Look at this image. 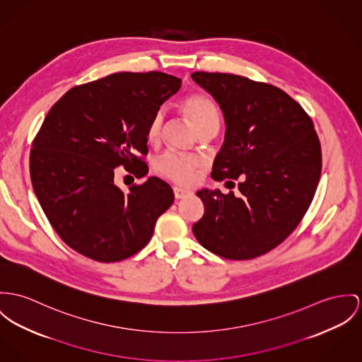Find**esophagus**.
I'll return each mask as SVG.
<instances>
[{
  "label": "esophagus",
  "instance_id": "esophagus-1",
  "mask_svg": "<svg viewBox=\"0 0 362 362\" xmlns=\"http://www.w3.org/2000/svg\"><path fill=\"white\" fill-rule=\"evenodd\" d=\"M173 194H175V198H176V199H182V198L187 197L190 193H189L187 190L180 189V187H175V189H173Z\"/></svg>",
  "mask_w": 362,
  "mask_h": 362
}]
</instances>
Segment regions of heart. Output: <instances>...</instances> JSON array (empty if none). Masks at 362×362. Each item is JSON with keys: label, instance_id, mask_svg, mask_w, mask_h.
<instances>
[{"label": "heart", "instance_id": "heart-1", "mask_svg": "<svg viewBox=\"0 0 362 362\" xmlns=\"http://www.w3.org/2000/svg\"><path fill=\"white\" fill-rule=\"evenodd\" d=\"M185 112L193 122L197 132L206 125L219 124V112L215 103L204 95H192L185 100ZM167 110L164 107L158 109L151 117L147 129L146 138L150 143H158L163 136V129L165 124ZM201 164L193 157H187L175 151H167L160 156L156 161V172L177 185H190L194 180L195 173Z\"/></svg>", "mask_w": 362, "mask_h": 362}]
</instances>
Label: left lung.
Instances as JSON below:
<instances>
[{"label":"left lung","mask_w":362,"mask_h":362,"mask_svg":"<svg viewBox=\"0 0 362 362\" xmlns=\"http://www.w3.org/2000/svg\"><path fill=\"white\" fill-rule=\"evenodd\" d=\"M192 78L219 103L226 138L212 179L238 190H199L204 216L197 241L230 260L262 256L298 227L314 198L322 167L313 121L288 93L247 77L195 71Z\"/></svg>","instance_id":"left-lung-1"}]
</instances>
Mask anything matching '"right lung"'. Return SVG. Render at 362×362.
Instances as JSON below:
<instances>
[{
    "label": "right lung",
    "mask_w": 362,
    "mask_h": 362,
    "mask_svg": "<svg viewBox=\"0 0 362 362\" xmlns=\"http://www.w3.org/2000/svg\"><path fill=\"white\" fill-rule=\"evenodd\" d=\"M180 85L160 71L115 73L71 88L47 114L33 140L30 177L47 219L71 250L112 263L150 241L173 192L148 177L124 193L114 168L132 167L136 177L148 172L147 125Z\"/></svg>",
    "instance_id": "1"
}]
</instances>
